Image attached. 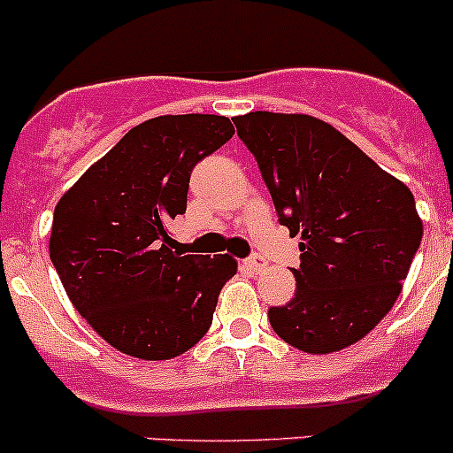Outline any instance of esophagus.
<instances>
[{
  "label": "esophagus",
  "mask_w": 453,
  "mask_h": 453,
  "mask_svg": "<svg viewBox=\"0 0 453 453\" xmlns=\"http://www.w3.org/2000/svg\"><path fill=\"white\" fill-rule=\"evenodd\" d=\"M245 267H248L250 272H261L263 267H265V258H263L261 254H252V257L245 261Z\"/></svg>",
  "instance_id": "esophagus-1"
}]
</instances>
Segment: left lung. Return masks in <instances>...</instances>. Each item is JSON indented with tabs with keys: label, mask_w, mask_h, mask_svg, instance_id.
<instances>
[{
	"label": "left lung",
	"mask_w": 453,
	"mask_h": 453,
	"mask_svg": "<svg viewBox=\"0 0 453 453\" xmlns=\"http://www.w3.org/2000/svg\"><path fill=\"white\" fill-rule=\"evenodd\" d=\"M234 124L279 223L301 234L296 292L270 307L272 329L307 354L349 348L401 294L423 239L414 195L316 117L257 110Z\"/></svg>",
	"instance_id": "8db88e82"
}]
</instances>
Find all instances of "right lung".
<instances>
[{
	"label": "right lung",
	"instance_id": "right-lung-1",
	"mask_svg": "<svg viewBox=\"0 0 453 453\" xmlns=\"http://www.w3.org/2000/svg\"><path fill=\"white\" fill-rule=\"evenodd\" d=\"M232 134V121L219 115L148 119L57 203L52 265L88 325L128 357L168 361L188 352L236 274L227 254H181L168 236V223L186 212L192 168Z\"/></svg>",
	"mask_w": 453,
	"mask_h": 453
}]
</instances>
